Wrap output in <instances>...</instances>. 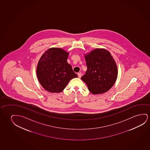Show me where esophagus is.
<instances>
[{
  "mask_svg": "<svg viewBox=\"0 0 150 150\" xmlns=\"http://www.w3.org/2000/svg\"><path fill=\"white\" fill-rule=\"evenodd\" d=\"M78 77L79 78H81V76H82V74L81 73H78Z\"/></svg>",
  "mask_w": 150,
  "mask_h": 150,
  "instance_id": "34e87169",
  "label": "esophagus"
}]
</instances>
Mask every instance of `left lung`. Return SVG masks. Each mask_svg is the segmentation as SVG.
Segmentation results:
<instances>
[{
    "label": "left lung",
    "instance_id": "obj_1",
    "mask_svg": "<svg viewBox=\"0 0 150 150\" xmlns=\"http://www.w3.org/2000/svg\"><path fill=\"white\" fill-rule=\"evenodd\" d=\"M84 57L87 69L81 79L93 94L107 92L116 82L118 76L117 66L112 56L106 49L97 48Z\"/></svg>",
    "mask_w": 150,
    "mask_h": 150
}]
</instances>
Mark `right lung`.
Masks as SVG:
<instances>
[{
	"label": "right lung",
	"mask_w": 150,
	"mask_h": 150,
	"mask_svg": "<svg viewBox=\"0 0 150 150\" xmlns=\"http://www.w3.org/2000/svg\"><path fill=\"white\" fill-rule=\"evenodd\" d=\"M69 53L59 48L46 51L38 61L36 74L42 86L49 92L61 93L78 76L67 62Z\"/></svg>",
	"instance_id": "right-lung-1"
}]
</instances>
